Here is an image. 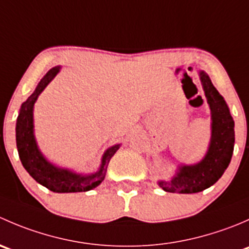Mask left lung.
I'll use <instances>...</instances> for the list:
<instances>
[{
  "label": "left lung",
  "instance_id": "8db88e82",
  "mask_svg": "<svg viewBox=\"0 0 249 249\" xmlns=\"http://www.w3.org/2000/svg\"><path fill=\"white\" fill-rule=\"evenodd\" d=\"M200 79L212 113L210 148L199 164L190 166L183 165L171 180H160L159 185L167 193L193 194L207 189L222 177L231 160L235 143V123L228 105L207 73L200 72Z\"/></svg>",
  "mask_w": 249,
  "mask_h": 249
}]
</instances>
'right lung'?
<instances>
[{
    "mask_svg": "<svg viewBox=\"0 0 249 249\" xmlns=\"http://www.w3.org/2000/svg\"><path fill=\"white\" fill-rule=\"evenodd\" d=\"M60 67H54L41 79L36 90L31 96L21 105L20 113L17 119V148L19 153L20 161L32 178L39 184L44 185L54 193H80L88 192L96 188L106 176L107 166L110 158L119 149L120 144H115L106 150L102 157V164L97 172L89 176H80L69 171V170L59 169L47 161L46 158L39 152L34 136V117L32 110L38 95L43 91L44 88L49 84L59 72Z\"/></svg>",
    "mask_w": 249,
    "mask_h": 249,
    "instance_id": "right-lung-1",
    "label": "right lung"
}]
</instances>
